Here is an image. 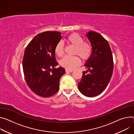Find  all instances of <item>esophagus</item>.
Masks as SVG:
<instances>
[{"label": "esophagus", "mask_w": 134, "mask_h": 134, "mask_svg": "<svg viewBox=\"0 0 134 134\" xmlns=\"http://www.w3.org/2000/svg\"><path fill=\"white\" fill-rule=\"evenodd\" d=\"M65 71H66V72H72V71H73V70H68V69H66Z\"/></svg>", "instance_id": "1"}]
</instances>
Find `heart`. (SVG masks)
<instances>
[{
    "label": "heart",
    "instance_id": "1",
    "mask_svg": "<svg viewBox=\"0 0 134 134\" xmlns=\"http://www.w3.org/2000/svg\"><path fill=\"white\" fill-rule=\"evenodd\" d=\"M67 42L69 44L75 47L74 54L80 57L83 61L88 60L91 57L92 48L91 44L84 42V38L76 33L70 34L67 38ZM64 45L63 42H59L55 45L54 52L59 57H62L64 54ZM81 62L80 59L77 56L68 57L65 56L60 60V64L62 67L68 70H72L77 66Z\"/></svg>",
    "mask_w": 134,
    "mask_h": 134
}]
</instances>
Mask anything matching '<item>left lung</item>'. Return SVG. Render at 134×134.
<instances>
[{"label":"left lung","instance_id":"obj_1","mask_svg":"<svg viewBox=\"0 0 134 134\" xmlns=\"http://www.w3.org/2000/svg\"><path fill=\"white\" fill-rule=\"evenodd\" d=\"M86 35L92 46V52L84 65L88 70L83 72L78 88L83 95L93 97L100 94L107 87L113 74L114 64L107 40L100 34L92 31Z\"/></svg>","mask_w":134,"mask_h":134}]
</instances>
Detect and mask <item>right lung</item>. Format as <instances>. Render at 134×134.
<instances>
[{
  "label": "right lung",
  "instance_id": "1",
  "mask_svg": "<svg viewBox=\"0 0 134 134\" xmlns=\"http://www.w3.org/2000/svg\"><path fill=\"white\" fill-rule=\"evenodd\" d=\"M58 31H45L36 35L27 46L22 60L25 80L36 94L44 98L55 94L65 69L59 67L54 48L62 40Z\"/></svg>",
  "mask_w": 134,
  "mask_h": 134
}]
</instances>
